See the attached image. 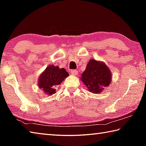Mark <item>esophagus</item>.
<instances>
[{"instance_id": "esophagus-1", "label": "esophagus", "mask_w": 146, "mask_h": 146, "mask_svg": "<svg viewBox=\"0 0 146 146\" xmlns=\"http://www.w3.org/2000/svg\"><path fill=\"white\" fill-rule=\"evenodd\" d=\"M71 73L73 75H76L78 74V71L75 70H71Z\"/></svg>"}]
</instances>
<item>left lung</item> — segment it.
I'll list each match as a JSON object with an SVG mask.
<instances>
[{
    "mask_svg": "<svg viewBox=\"0 0 146 146\" xmlns=\"http://www.w3.org/2000/svg\"><path fill=\"white\" fill-rule=\"evenodd\" d=\"M111 77V72L104 63L91 59L82 73L81 80L90 92L99 93L110 84Z\"/></svg>",
    "mask_w": 146,
    "mask_h": 146,
    "instance_id": "obj_1",
    "label": "left lung"
}]
</instances>
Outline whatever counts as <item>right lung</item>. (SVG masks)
Here are the masks:
<instances>
[{
  "label": "right lung",
  "mask_w": 146,
  "mask_h": 146,
  "mask_svg": "<svg viewBox=\"0 0 146 146\" xmlns=\"http://www.w3.org/2000/svg\"><path fill=\"white\" fill-rule=\"evenodd\" d=\"M69 73L64 68L58 66H49L39 76L38 85L46 95L55 93V88L68 76Z\"/></svg>",
  "instance_id": "right-lung-1"
}]
</instances>
